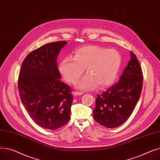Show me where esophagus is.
<instances>
[{
	"instance_id": "34e87169",
	"label": "esophagus",
	"mask_w": 160,
	"mask_h": 160,
	"mask_svg": "<svg viewBox=\"0 0 160 160\" xmlns=\"http://www.w3.org/2000/svg\"><path fill=\"white\" fill-rule=\"evenodd\" d=\"M83 94V92H80V91H74V95L75 96H78Z\"/></svg>"
}]
</instances>
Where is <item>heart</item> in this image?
Masks as SVG:
<instances>
[{
    "label": "heart",
    "mask_w": 160,
    "mask_h": 160,
    "mask_svg": "<svg viewBox=\"0 0 160 160\" xmlns=\"http://www.w3.org/2000/svg\"><path fill=\"white\" fill-rule=\"evenodd\" d=\"M121 62V56L115 49L87 45L76 50L74 57H65L59 70L66 81L74 83L86 69L87 74L77 83V86L89 90L97 84L100 88L112 84L118 74Z\"/></svg>",
    "instance_id": "1"
}]
</instances>
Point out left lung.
I'll use <instances>...</instances> for the list:
<instances>
[{
    "label": "left lung",
    "instance_id": "obj_1",
    "mask_svg": "<svg viewBox=\"0 0 160 160\" xmlns=\"http://www.w3.org/2000/svg\"><path fill=\"white\" fill-rule=\"evenodd\" d=\"M142 74L136 56L130 60L119 82L101 95H97L93 118L100 124L113 128L127 121L138 103L142 90Z\"/></svg>",
    "mask_w": 160,
    "mask_h": 160
}]
</instances>
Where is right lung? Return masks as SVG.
Segmentation results:
<instances>
[{
	"label": "right lung",
	"mask_w": 160,
	"mask_h": 160,
	"mask_svg": "<svg viewBox=\"0 0 160 160\" xmlns=\"http://www.w3.org/2000/svg\"><path fill=\"white\" fill-rule=\"evenodd\" d=\"M66 41L47 43L24 60L18 80L22 103L39 127L56 130L70 119L73 97L70 87L61 81L57 58Z\"/></svg>",
	"instance_id": "right-lung-1"
}]
</instances>
